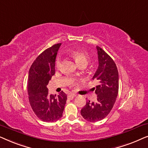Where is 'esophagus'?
<instances>
[{
	"label": "esophagus",
	"mask_w": 148,
	"mask_h": 148,
	"mask_svg": "<svg viewBox=\"0 0 148 148\" xmlns=\"http://www.w3.org/2000/svg\"><path fill=\"white\" fill-rule=\"evenodd\" d=\"M75 96H76L75 94H70L68 95V98L70 99V100H72V99H73V98H75Z\"/></svg>",
	"instance_id": "34e87169"
}]
</instances>
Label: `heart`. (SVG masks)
<instances>
[{
  "label": "heart",
  "mask_w": 148,
  "mask_h": 148,
  "mask_svg": "<svg viewBox=\"0 0 148 148\" xmlns=\"http://www.w3.org/2000/svg\"><path fill=\"white\" fill-rule=\"evenodd\" d=\"M71 54L73 57L74 58L75 60L76 63L77 64H79L80 63L84 62H88V59H89V56L88 54L86 53V52L84 51H81V50H72L71 52ZM62 64V60L60 58H58L56 60V66L57 69L60 68Z\"/></svg>",
  "instance_id": "obj_1"
}]
</instances>
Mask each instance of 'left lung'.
I'll use <instances>...</instances> for the list:
<instances>
[{
	"label": "left lung",
	"instance_id": "1",
	"mask_svg": "<svg viewBox=\"0 0 148 148\" xmlns=\"http://www.w3.org/2000/svg\"><path fill=\"white\" fill-rule=\"evenodd\" d=\"M98 52V66L92 79L98 80L96 87L97 100L86 102L81 114L90 122H96L104 119L112 110L119 92V73L116 64L110 56L99 46Z\"/></svg>",
	"mask_w": 148,
	"mask_h": 148
}]
</instances>
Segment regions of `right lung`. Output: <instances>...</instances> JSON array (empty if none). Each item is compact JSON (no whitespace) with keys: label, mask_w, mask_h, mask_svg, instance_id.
<instances>
[{"label":"right lung","mask_w":148,"mask_h":148,"mask_svg":"<svg viewBox=\"0 0 148 148\" xmlns=\"http://www.w3.org/2000/svg\"><path fill=\"white\" fill-rule=\"evenodd\" d=\"M61 43L54 44L36 58L30 67L27 92L32 110L40 120L55 122L61 118L67 96L62 91L58 96L48 94L47 85L55 74V60Z\"/></svg>","instance_id":"obj_1"}]
</instances>
